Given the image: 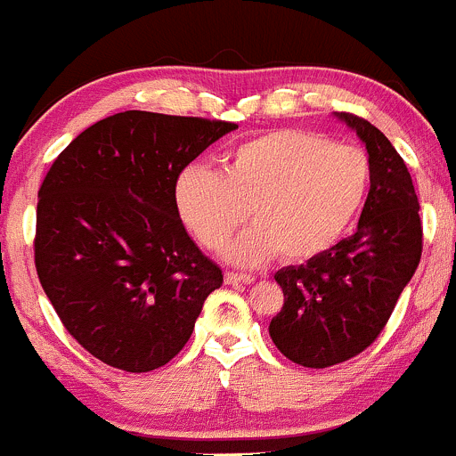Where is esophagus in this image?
<instances>
[{"mask_svg":"<svg viewBox=\"0 0 456 456\" xmlns=\"http://www.w3.org/2000/svg\"><path fill=\"white\" fill-rule=\"evenodd\" d=\"M252 276L250 274H243V272H226V283L228 285H248L252 283Z\"/></svg>","mask_w":456,"mask_h":456,"instance_id":"1","label":"esophagus"}]
</instances>
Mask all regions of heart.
<instances>
[{"label":"heart","mask_w":456,"mask_h":456,"mask_svg":"<svg viewBox=\"0 0 456 456\" xmlns=\"http://www.w3.org/2000/svg\"><path fill=\"white\" fill-rule=\"evenodd\" d=\"M370 186L364 151L325 135L281 129L234 144L222 173L189 167L175 182V208L206 250L230 246L232 261L252 265L281 250L285 259H312L330 250L362 208Z\"/></svg>","instance_id":"b5f03b06"}]
</instances>
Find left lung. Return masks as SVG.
<instances>
[{"instance_id": "obj_1", "label": "left lung", "mask_w": 456, "mask_h": 456, "mask_svg": "<svg viewBox=\"0 0 456 456\" xmlns=\"http://www.w3.org/2000/svg\"><path fill=\"white\" fill-rule=\"evenodd\" d=\"M369 151L370 189L358 230L330 250L274 274L283 307L270 336L281 354L307 369H327L362 354L387 327L424 248L419 200L391 140L342 111Z\"/></svg>"}]
</instances>
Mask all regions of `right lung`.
Segmentation results:
<instances>
[{"label": "right lung", "instance_id": "1", "mask_svg": "<svg viewBox=\"0 0 456 456\" xmlns=\"http://www.w3.org/2000/svg\"><path fill=\"white\" fill-rule=\"evenodd\" d=\"M228 120L120 111L72 140L37 201L35 267L56 316L94 358L147 373L189 342L224 274L186 232L175 182Z\"/></svg>", "mask_w": 456, "mask_h": 456}]
</instances>
